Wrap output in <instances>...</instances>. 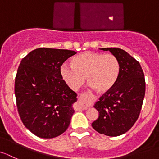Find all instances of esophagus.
<instances>
[{
	"label": "esophagus",
	"mask_w": 159,
	"mask_h": 159,
	"mask_svg": "<svg viewBox=\"0 0 159 159\" xmlns=\"http://www.w3.org/2000/svg\"><path fill=\"white\" fill-rule=\"evenodd\" d=\"M93 100L89 97L87 95H79L78 96V107L81 110H86L90 103H92Z\"/></svg>",
	"instance_id": "1"
}]
</instances>
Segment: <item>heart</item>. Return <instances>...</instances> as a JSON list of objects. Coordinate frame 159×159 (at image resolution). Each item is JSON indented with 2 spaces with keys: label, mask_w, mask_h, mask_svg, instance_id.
I'll return each mask as SVG.
<instances>
[{
  "label": "heart",
  "mask_w": 159,
  "mask_h": 159,
  "mask_svg": "<svg viewBox=\"0 0 159 159\" xmlns=\"http://www.w3.org/2000/svg\"><path fill=\"white\" fill-rule=\"evenodd\" d=\"M119 60L113 54L85 52L78 55L72 64L64 63L60 68L62 78L73 90H78L85 78L99 93L110 91L120 75Z\"/></svg>",
  "instance_id": "b5f03b06"
}]
</instances>
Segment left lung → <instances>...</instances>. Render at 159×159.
<instances>
[{"label":"left lung","instance_id":"left-lung-1","mask_svg":"<svg viewBox=\"0 0 159 159\" xmlns=\"http://www.w3.org/2000/svg\"><path fill=\"white\" fill-rule=\"evenodd\" d=\"M118 57L120 75L115 86L100 96L94 107L99 117L92 123L98 133L118 136L126 133L139 118L145 95L144 74L137 60L118 48H103Z\"/></svg>","mask_w":159,"mask_h":159}]
</instances>
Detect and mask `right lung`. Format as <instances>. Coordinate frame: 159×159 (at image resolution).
<instances>
[{
  "label": "right lung",
  "mask_w": 159,
  "mask_h": 159,
  "mask_svg": "<svg viewBox=\"0 0 159 159\" xmlns=\"http://www.w3.org/2000/svg\"><path fill=\"white\" fill-rule=\"evenodd\" d=\"M75 51L39 48L22 59L15 81L16 106L22 122L37 136L50 139L67 129L75 111L76 93L60 68Z\"/></svg>",
  "instance_id": "add662e5"
}]
</instances>
